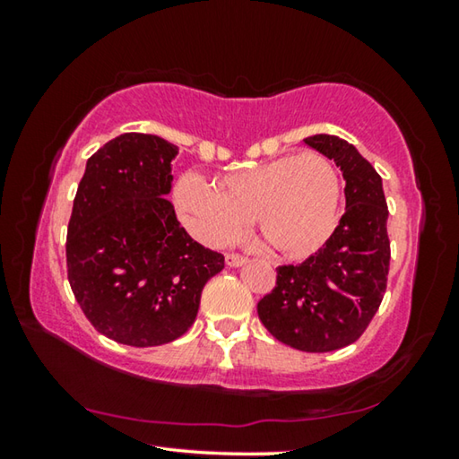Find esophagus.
<instances>
[{
	"label": "esophagus",
	"mask_w": 459,
	"mask_h": 459,
	"mask_svg": "<svg viewBox=\"0 0 459 459\" xmlns=\"http://www.w3.org/2000/svg\"><path fill=\"white\" fill-rule=\"evenodd\" d=\"M224 261H227L229 267H238V265H243L247 259L238 253H227V255H224Z\"/></svg>",
	"instance_id": "esophagus-1"
}]
</instances>
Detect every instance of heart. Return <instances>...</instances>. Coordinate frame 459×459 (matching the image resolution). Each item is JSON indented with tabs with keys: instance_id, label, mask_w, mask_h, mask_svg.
Segmentation results:
<instances>
[{
	"instance_id": "obj_1",
	"label": "heart",
	"mask_w": 459,
	"mask_h": 459,
	"mask_svg": "<svg viewBox=\"0 0 459 459\" xmlns=\"http://www.w3.org/2000/svg\"><path fill=\"white\" fill-rule=\"evenodd\" d=\"M340 190V174L330 158L304 152L235 169L214 178L212 184L184 174L176 182L174 202L186 227L202 243H227L253 216L269 248L299 257L330 235Z\"/></svg>"
}]
</instances>
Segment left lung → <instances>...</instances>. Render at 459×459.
<instances>
[{
  "label": "left lung",
  "instance_id": "1",
  "mask_svg": "<svg viewBox=\"0 0 459 459\" xmlns=\"http://www.w3.org/2000/svg\"><path fill=\"white\" fill-rule=\"evenodd\" d=\"M304 142L344 174L346 211L332 237L298 265L277 267L275 287L257 304L269 333L304 352H332L359 340L386 291L391 240L377 169L336 135Z\"/></svg>",
  "mask_w": 459,
  "mask_h": 459
}]
</instances>
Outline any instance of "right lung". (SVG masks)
I'll list each match as a JSON object with an SVG mask.
<instances>
[{
  "label": "right lung",
  "instance_id": "right-lung-1",
  "mask_svg": "<svg viewBox=\"0 0 459 459\" xmlns=\"http://www.w3.org/2000/svg\"><path fill=\"white\" fill-rule=\"evenodd\" d=\"M178 147L123 134L87 161L66 232L68 283L92 328L119 344H168L196 320L200 293L224 255L196 243L176 219Z\"/></svg>",
  "mask_w": 459,
  "mask_h": 459
}]
</instances>
